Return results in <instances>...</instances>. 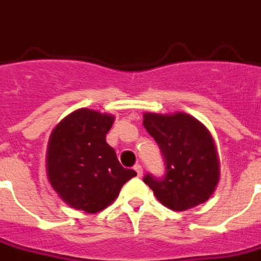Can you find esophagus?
Masks as SVG:
<instances>
[{
  "instance_id": "obj_1",
  "label": "esophagus",
  "mask_w": 261,
  "mask_h": 261,
  "mask_svg": "<svg viewBox=\"0 0 261 261\" xmlns=\"http://www.w3.org/2000/svg\"><path fill=\"white\" fill-rule=\"evenodd\" d=\"M134 171H136L138 176H143V167H141L140 164H136V165H134Z\"/></svg>"
}]
</instances>
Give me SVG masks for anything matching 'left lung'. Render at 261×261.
Listing matches in <instances>:
<instances>
[{"label": "left lung", "instance_id": "left-lung-1", "mask_svg": "<svg viewBox=\"0 0 261 261\" xmlns=\"http://www.w3.org/2000/svg\"><path fill=\"white\" fill-rule=\"evenodd\" d=\"M143 124L165 160L162 178L144 176L156 199L178 212L206 202L220 175L218 149L209 130L187 113H145Z\"/></svg>", "mask_w": 261, "mask_h": 261}]
</instances>
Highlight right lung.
Returning <instances> with one entry per match:
<instances>
[{
    "label": "right lung",
    "mask_w": 261,
    "mask_h": 261,
    "mask_svg": "<svg viewBox=\"0 0 261 261\" xmlns=\"http://www.w3.org/2000/svg\"><path fill=\"white\" fill-rule=\"evenodd\" d=\"M114 116L90 109L70 113L50 134L46 171L50 185L69 206L87 213L107 207L125 182L136 176L106 143Z\"/></svg>",
    "instance_id": "right-lung-1"
}]
</instances>
